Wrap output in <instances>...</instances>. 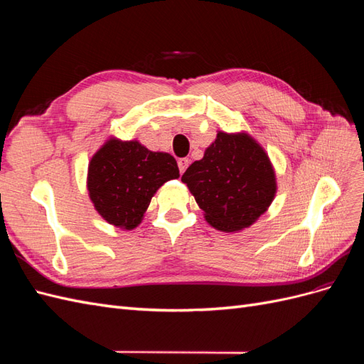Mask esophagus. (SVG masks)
Instances as JSON below:
<instances>
[{
  "label": "esophagus",
  "mask_w": 364,
  "mask_h": 364,
  "mask_svg": "<svg viewBox=\"0 0 364 364\" xmlns=\"http://www.w3.org/2000/svg\"><path fill=\"white\" fill-rule=\"evenodd\" d=\"M188 164H190V159H188V158H181V159L178 161V165H179V171H181V174H183V173H185V170L188 168Z\"/></svg>",
  "instance_id": "1"
}]
</instances>
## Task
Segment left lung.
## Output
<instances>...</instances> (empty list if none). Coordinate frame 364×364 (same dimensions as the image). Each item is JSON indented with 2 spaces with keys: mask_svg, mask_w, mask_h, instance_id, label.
Masks as SVG:
<instances>
[{
  "mask_svg": "<svg viewBox=\"0 0 364 364\" xmlns=\"http://www.w3.org/2000/svg\"><path fill=\"white\" fill-rule=\"evenodd\" d=\"M206 222L223 232L249 228L277 193L267 153L247 134L218 132L200 161L182 174Z\"/></svg>",
  "mask_w": 364,
  "mask_h": 364,
  "instance_id": "left-lung-1",
  "label": "left lung"
}]
</instances>
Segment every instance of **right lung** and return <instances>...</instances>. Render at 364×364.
Listing matches in <instances>:
<instances>
[{
	"mask_svg": "<svg viewBox=\"0 0 364 364\" xmlns=\"http://www.w3.org/2000/svg\"><path fill=\"white\" fill-rule=\"evenodd\" d=\"M178 178V162L168 153L112 138L90 162L87 191L107 223L130 230L141 223L159 186Z\"/></svg>",
	"mask_w": 364,
	"mask_h": 364,
	"instance_id": "obj_1",
	"label": "right lung"
}]
</instances>
